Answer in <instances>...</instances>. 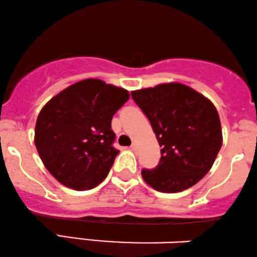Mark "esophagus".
Returning a JSON list of instances; mask_svg holds the SVG:
<instances>
[{"label":"esophagus","instance_id":"obj_1","mask_svg":"<svg viewBox=\"0 0 257 257\" xmlns=\"http://www.w3.org/2000/svg\"><path fill=\"white\" fill-rule=\"evenodd\" d=\"M130 148H131V150H134V152H136V150H137V144L132 143V146L130 147Z\"/></svg>","mask_w":257,"mask_h":257}]
</instances>
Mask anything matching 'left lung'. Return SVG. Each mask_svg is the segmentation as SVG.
<instances>
[{
	"instance_id": "left-lung-1",
	"label": "left lung",
	"mask_w": 257,
	"mask_h": 257,
	"mask_svg": "<svg viewBox=\"0 0 257 257\" xmlns=\"http://www.w3.org/2000/svg\"><path fill=\"white\" fill-rule=\"evenodd\" d=\"M161 147V158L142 177L160 192H180L198 183L222 146L218 110L209 99L179 83L131 92Z\"/></svg>"
}]
</instances>
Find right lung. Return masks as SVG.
Wrapping results in <instances>:
<instances>
[{
    "instance_id": "add662e5",
    "label": "right lung",
    "mask_w": 257,
    "mask_h": 257,
    "mask_svg": "<svg viewBox=\"0 0 257 257\" xmlns=\"http://www.w3.org/2000/svg\"><path fill=\"white\" fill-rule=\"evenodd\" d=\"M130 97L121 87L85 79L57 93L42 108L35 144L50 174L74 190L97 186L120 152L111 119Z\"/></svg>"
}]
</instances>
